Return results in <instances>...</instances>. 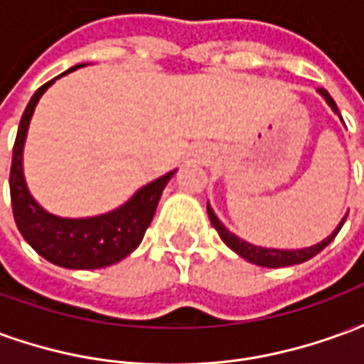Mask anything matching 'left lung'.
Instances as JSON below:
<instances>
[{
  "label": "left lung",
  "mask_w": 364,
  "mask_h": 364,
  "mask_svg": "<svg viewBox=\"0 0 364 364\" xmlns=\"http://www.w3.org/2000/svg\"><path fill=\"white\" fill-rule=\"evenodd\" d=\"M318 91H320L321 95H323V99L328 101L329 107L339 114V109H337L336 101L331 99V95H329L328 91L323 90V87H320ZM206 210H208V218H210L213 226L216 228V232H218V236L222 237V242L228 245L230 250H234L237 255H242L244 259H247L250 263H255V265H261V267H289V265H298V263H304V261L312 259L314 255H318L326 245L333 242V237L337 236V232L341 230L343 222L347 220V214H345V218L339 222V226L333 230V234L326 237L320 244L312 245V247H306V250H292V252H287V250H265V247H257V245L247 244V242L240 240V237L234 236L232 232H228V230L224 228V224L214 216L213 208L208 205H206Z\"/></svg>",
  "instance_id": "8db88e82"
}]
</instances>
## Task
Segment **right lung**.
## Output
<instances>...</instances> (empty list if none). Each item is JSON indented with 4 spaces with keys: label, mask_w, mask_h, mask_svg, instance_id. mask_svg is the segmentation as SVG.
Listing matches in <instances>:
<instances>
[{
    "label": "right lung",
    "mask_w": 364,
    "mask_h": 364,
    "mask_svg": "<svg viewBox=\"0 0 364 364\" xmlns=\"http://www.w3.org/2000/svg\"><path fill=\"white\" fill-rule=\"evenodd\" d=\"M80 66L70 68L74 72ZM64 72V74H68ZM62 74V75H64ZM54 80L41 85L31 97L27 109L23 112L13 144L11 171H9V191H11V208L17 228L31 247L44 259L66 269H99L109 267L117 261L124 259L142 242L146 230L156 214V206L161 191L175 171H169L150 185H146L128 200L103 216L70 220L48 214L36 205L31 197L23 177V144L27 136L28 122L33 117L38 99L50 87Z\"/></svg>",
    "instance_id": "1"
}]
</instances>
